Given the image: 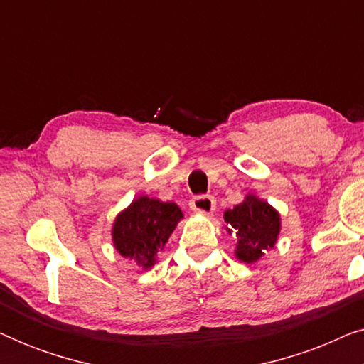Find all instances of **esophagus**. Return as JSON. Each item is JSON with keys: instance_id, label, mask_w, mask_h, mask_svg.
I'll return each mask as SVG.
<instances>
[{"instance_id": "obj_1", "label": "esophagus", "mask_w": 364, "mask_h": 364, "mask_svg": "<svg viewBox=\"0 0 364 364\" xmlns=\"http://www.w3.org/2000/svg\"><path fill=\"white\" fill-rule=\"evenodd\" d=\"M191 208L196 213H202V215H212L213 210H215V198L210 196L193 197L191 202Z\"/></svg>"}]
</instances>
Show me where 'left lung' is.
I'll return each instance as SVG.
<instances>
[{
	"instance_id": "obj_1",
	"label": "left lung",
	"mask_w": 364,
	"mask_h": 364,
	"mask_svg": "<svg viewBox=\"0 0 364 364\" xmlns=\"http://www.w3.org/2000/svg\"><path fill=\"white\" fill-rule=\"evenodd\" d=\"M223 220L225 230L237 237L235 257L250 265L277 245L282 230L280 212L255 193H247L238 205L223 212Z\"/></svg>"
}]
</instances>
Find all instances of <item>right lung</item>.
I'll return each instance as SVG.
<instances>
[{
    "label": "right lung",
    "mask_w": 364,
    "mask_h": 364,
    "mask_svg": "<svg viewBox=\"0 0 364 364\" xmlns=\"http://www.w3.org/2000/svg\"><path fill=\"white\" fill-rule=\"evenodd\" d=\"M182 218L177 203L147 196L136 197L114 218L112 245L121 257L142 270H151Z\"/></svg>",
    "instance_id": "1"
}]
</instances>
